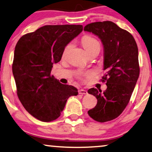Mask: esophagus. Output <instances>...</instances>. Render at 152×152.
Here are the masks:
<instances>
[{"label": "esophagus", "instance_id": "esophagus-1", "mask_svg": "<svg viewBox=\"0 0 152 152\" xmlns=\"http://www.w3.org/2000/svg\"><path fill=\"white\" fill-rule=\"evenodd\" d=\"M78 93L80 94V95H87L88 92L86 90H84V89H80V90H78Z\"/></svg>", "mask_w": 152, "mask_h": 152}]
</instances>
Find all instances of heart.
I'll list each match as a JSON object with an SVG mask.
<instances>
[{
  "mask_svg": "<svg viewBox=\"0 0 152 152\" xmlns=\"http://www.w3.org/2000/svg\"><path fill=\"white\" fill-rule=\"evenodd\" d=\"M81 41L84 48H85L88 53L89 52H91V50L98 49V48H100V44L98 40L96 39L95 38L91 37V36H89V35L84 36V37L82 38ZM70 45L71 44H68L66 46L64 49V54H66V53L67 52V50H68L69 47H70ZM86 75H88V73L86 74Z\"/></svg>",
  "mask_w": 152,
  "mask_h": 152,
  "instance_id": "heart-1",
  "label": "heart"
}]
</instances>
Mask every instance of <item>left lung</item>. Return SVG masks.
<instances>
[{
	"label": "left lung",
	"instance_id": "1",
	"mask_svg": "<svg viewBox=\"0 0 152 152\" xmlns=\"http://www.w3.org/2000/svg\"><path fill=\"white\" fill-rule=\"evenodd\" d=\"M84 30L100 38L104 50L105 74L102 81L107 89L91 88L88 93L97 98L96 106L88 111L95 121H110L122 114L130 101L139 76L138 48L128 31L110 21H97L86 25Z\"/></svg>",
	"mask_w": 152,
	"mask_h": 152
}]
</instances>
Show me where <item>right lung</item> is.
Returning <instances> with one entry per match:
<instances>
[{
  "label": "right lung",
  "instance_id": "1",
  "mask_svg": "<svg viewBox=\"0 0 152 152\" xmlns=\"http://www.w3.org/2000/svg\"><path fill=\"white\" fill-rule=\"evenodd\" d=\"M83 30L82 25H47L17 42L12 65L17 94L26 111L40 121L58 118L67 99L78 95V89L60 83L50 72Z\"/></svg>",
  "mask_w": 152,
  "mask_h": 152
}]
</instances>
